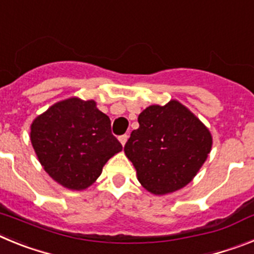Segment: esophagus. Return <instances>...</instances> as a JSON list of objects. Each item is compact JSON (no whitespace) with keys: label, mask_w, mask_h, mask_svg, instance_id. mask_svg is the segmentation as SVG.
Listing matches in <instances>:
<instances>
[{"label":"esophagus","mask_w":254,"mask_h":254,"mask_svg":"<svg viewBox=\"0 0 254 254\" xmlns=\"http://www.w3.org/2000/svg\"><path fill=\"white\" fill-rule=\"evenodd\" d=\"M127 140H128V134H122V136H120V141H121V143H122L123 146L126 145Z\"/></svg>","instance_id":"1"}]
</instances>
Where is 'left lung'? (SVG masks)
Listing matches in <instances>:
<instances>
[{"label":"left lung","mask_w":254,"mask_h":254,"mask_svg":"<svg viewBox=\"0 0 254 254\" xmlns=\"http://www.w3.org/2000/svg\"><path fill=\"white\" fill-rule=\"evenodd\" d=\"M138 123L125 152L142 187L167 194L187 186L210 154V131L177 100L164 107L150 105L140 113Z\"/></svg>","instance_id":"1"}]
</instances>
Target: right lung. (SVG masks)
Segmentation results:
<instances>
[{
	"instance_id": "right-lung-1",
	"label": "right lung",
	"mask_w": 254,
	"mask_h": 254,
	"mask_svg": "<svg viewBox=\"0 0 254 254\" xmlns=\"http://www.w3.org/2000/svg\"><path fill=\"white\" fill-rule=\"evenodd\" d=\"M30 140L40 164L57 183L81 190L102 174L103 167L122 145L111 120L94 100L77 98L52 105L31 125Z\"/></svg>"
}]
</instances>
